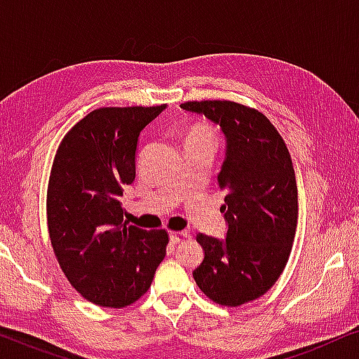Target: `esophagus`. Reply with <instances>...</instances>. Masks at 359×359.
<instances>
[{"instance_id": "1", "label": "esophagus", "mask_w": 359, "mask_h": 359, "mask_svg": "<svg viewBox=\"0 0 359 359\" xmlns=\"http://www.w3.org/2000/svg\"><path fill=\"white\" fill-rule=\"evenodd\" d=\"M189 237V233L186 232V230H181V232H171L170 233V242L171 243H180V242H183L184 238H188Z\"/></svg>"}]
</instances>
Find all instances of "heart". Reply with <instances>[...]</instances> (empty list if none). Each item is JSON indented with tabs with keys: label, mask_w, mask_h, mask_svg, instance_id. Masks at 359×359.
Instances as JSON below:
<instances>
[{
	"label": "heart",
	"mask_w": 359,
	"mask_h": 359,
	"mask_svg": "<svg viewBox=\"0 0 359 359\" xmlns=\"http://www.w3.org/2000/svg\"><path fill=\"white\" fill-rule=\"evenodd\" d=\"M188 140H205V142H214V134L208 126H196L191 129Z\"/></svg>",
	"instance_id": "heart-1"
}]
</instances>
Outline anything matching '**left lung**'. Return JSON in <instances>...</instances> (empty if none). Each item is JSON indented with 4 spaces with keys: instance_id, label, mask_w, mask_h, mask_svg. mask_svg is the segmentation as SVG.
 <instances>
[{
    "instance_id": "1",
    "label": "left lung",
    "mask_w": 359,
    "mask_h": 359,
    "mask_svg": "<svg viewBox=\"0 0 359 359\" xmlns=\"http://www.w3.org/2000/svg\"><path fill=\"white\" fill-rule=\"evenodd\" d=\"M181 109L219 126L225 156L217 176L225 193V238L198 233L204 259L193 278L209 299L237 307L278 281L297 227V186L287 147L262 112L232 101H191Z\"/></svg>"
}]
</instances>
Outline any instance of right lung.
<instances>
[{
  "instance_id": "right-lung-1",
  "label": "right lung",
  "mask_w": 359,
  "mask_h": 359,
  "mask_svg": "<svg viewBox=\"0 0 359 359\" xmlns=\"http://www.w3.org/2000/svg\"><path fill=\"white\" fill-rule=\"evenodd\" d=\"M166 109L101 107L63 137L47 193L48 233L72 286L102 307L149 291L166 255L165 230L124 222L121 196L135 180L140 132Z\"/></svg>"
}]
</instances>
